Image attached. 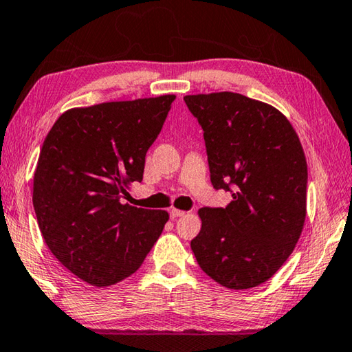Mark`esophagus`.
I'll return each mask as SVG.
<instances>
[{"label": "esophagus", "instance_id": "1", "mask_svg": "<svg viewBox=\"0 0 352 352\" xmlns=\"http://www.w3.org/2000/svg\"><path fill=\"white\" fill-rule=\"evenodd\" d=\"M185 214V211H182V210H176V208H171L170 210V217L173 219H177V217H181V216H184Z\"/></svg>", "mask_w": 352, "mask_h": 352}]
</instances>
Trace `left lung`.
Instances as JSON below:
<instances>
[{"instance_id":"8db88e82","label":"left lung","mask_w":352,"mask_h":352,"mask_svg":"<svg viewBox=\"0 0 352 352\" xmlns=\"http://www.w3.org/2000/svg\"><path fill=\"white\" fill-rule=\"evenodd\" d=\"M204 130L211 185L227 207L199 210L191 241L199 267L230 289L267 282L293 253L307 216L308 168L279 110L231 91L184 98Z\"/></svg>"}]
</instances>
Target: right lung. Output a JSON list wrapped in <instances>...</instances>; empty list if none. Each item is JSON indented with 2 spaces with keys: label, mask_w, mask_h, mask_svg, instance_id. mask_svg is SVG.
<instances>
[{
  "label": "right lung",
  "mask_w": 352,
  "mask_h": 352,
  "mask_svg": "<svg viewBox=\"0 0 352 352\" xmlns=\"http://www.w3.org/2000/svg\"><path fill=\"white\" fill-rule=\"evenodd\" d=\"M175 95L72 109L45 136L33 208L52 254L94 287L127 279L161 236L168 213L122 204L141 182Z\"/></svg>",
  "instance_id": "1"
}]
</instances>
